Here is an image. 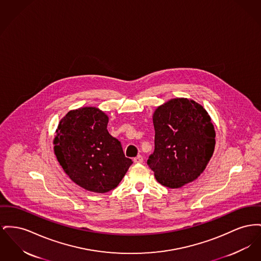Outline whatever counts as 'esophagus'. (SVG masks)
Listing matches in <instances>:
<instances>
[{"label":"esophagus","instance_id":"obj_1","mask_svg":"<svg viewBox=\"0 0 261 261\" xmlns=\"http://www.w3.org/2000/svg\"><path fill=\"white\" fill-rule=\"evenodd\" d=\"M143 161H144V160H143V156H142L141 154H139L136 158H134V163H135V164H142Z\"/></svg>","mask_w":261,"mask_h":261}]
</instances>
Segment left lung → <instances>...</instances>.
<instances>
[{"label": "left lung", "mask_w": 261, "mask_h": 261, "mask_svg": "<svg viewBox=\"0 0 261 261\" xmlns=\"http://www.w3.org/2000/svg\"><path fill=\"white\" fill-rule=\"evenodd\" d=\"M154 151L147 164L158 182L179 188L198 178L215 149L214 125L201 105L173 98L153 115Z\"/></svg>", "instance_id": "8db88e82"}]
</instances>
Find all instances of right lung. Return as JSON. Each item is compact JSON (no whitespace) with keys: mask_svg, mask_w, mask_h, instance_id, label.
Wrapping results in <instances>:
<instances>
[{"mask_svg":"<svg viewBox=\"0 0 261 261\" xmlns=\"http://www.w3.org/2000/svg\"><path fill=\"white\" fill-rule=\"evenodd\" d=\"M108 116L96 108L69 111L59 122L54 153L69 177L86 190L106 193L122 180L131 159L108 131Z\"/></svg>","mask_w":261,"mask_h":261,"instance_id":"1","label":"right lung"}]
</instances>
